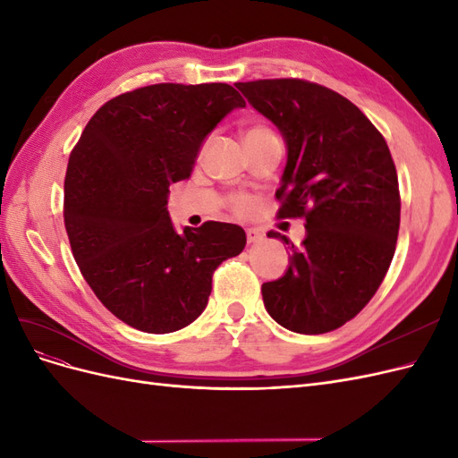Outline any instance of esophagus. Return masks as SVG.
Segmentation results:
<instances>
[{"label":"esophagus","mask_w":458,"mask_h":458,"mask_svg":"<svg viewBox=\"0 0 458 458\" xmlns=\"http://www.w3.org/2000/svg\"><path fill=\"white\" fill-rule=\"evenodd\" d=\"M263 239V233L258 229H246V241L248 242H259Z\"/></svg>","instance_id":"esophagus-1"}]
</instances>
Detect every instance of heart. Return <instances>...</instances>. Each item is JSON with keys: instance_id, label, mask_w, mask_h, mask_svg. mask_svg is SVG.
Segmentation results:
<instances>
[{"instance_id": "b5f03b06", "label": "heart", "mask_w": 458, "mask_h": 458, "mask_svg": "<svg viewBox=\"0 0 458 458\" xmlns=\"http://www.w3.org/2000/svg\"><path fill=\"white\" fill-rule=\"evenodd\" d=\"M261 131H269V130H267V128H261V126H256V128L246 131V137H248V135L261 133ZM204 148H206V145L202 147L200 155L204 152ZM229 206H231V210H233L234 214H237V216H248V214H252V212L256 210L258 202H256L254 197L246 195V192H237V195H233V197L229 199Z\"/></svg>"}]
</instances>
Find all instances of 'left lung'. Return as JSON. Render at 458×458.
I'll return each instance as SVG.
<instances>
[{"label": "left lung", "mask_w": 458, "mask_h": 458, "mask_svg": "<svg viewBox=\"0 0 458 458\" xmlns=\"http://www.w3.org/2000/svg\"><path fill=\"white\" fill-rule=\"evenodd\" d=\"M258 113L281 130L288 160L276 217L306 219L281 279L263 283L267 313L300 335L336 330L377 294L395 252L401 197L382 133L344 95L315 81H239ZM267 237L288 239L269 231Z\"/></svg>", "instance_id": "1"}]
</instances>
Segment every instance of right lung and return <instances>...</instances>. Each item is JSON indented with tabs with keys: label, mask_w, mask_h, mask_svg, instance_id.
I'll return each instance as SVG.
<instances>
[{
	"label": "right lung",
	"mask_w": 458,
	"mask_h": 458,
	"mask_svg": "<svg viewBox=\"0 0 458 458\" xmlns=\"http://www.w3.org/2000/svg\"><path fill=\"white\" fill-rule=\"evenodd\" d=\"M244 105L229 84H155L106 101L81 131L64 175V227L86 283L126 325L150 335L187 327L219 263L242 252V227L206 221L175 233L165 204L204 137Z\"/></svg>",
	"instance_id": "obj_1"
}]
</instances>
